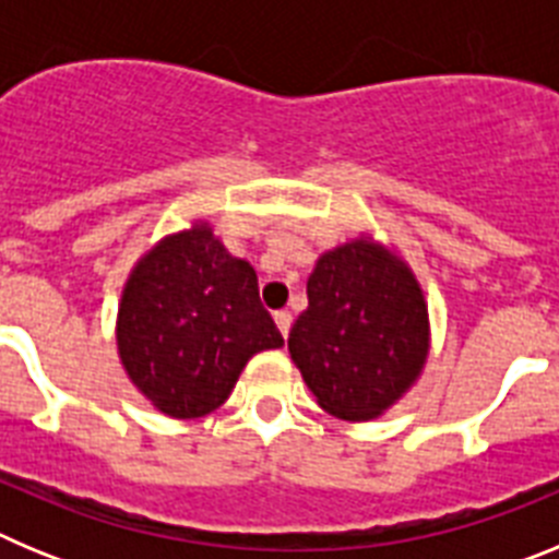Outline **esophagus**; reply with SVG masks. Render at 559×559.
Instances as JSON below:
<instances>
[{"label":"esophagus","instance_id":"34e87169","mask_svg":"<svg viewBox=\"0 0 559 559\" xmlns=\"http://www.w3.org/2000/svg\"><path fill=\"white\" fill-rule=\"evenodd\" d=\"M274 322H276V328H280V333H283V338H288L290 322H294V319H290L288 310H276V313H274Z\"/></svg>","mask_w":559,"mask_h":559}]
</instances>
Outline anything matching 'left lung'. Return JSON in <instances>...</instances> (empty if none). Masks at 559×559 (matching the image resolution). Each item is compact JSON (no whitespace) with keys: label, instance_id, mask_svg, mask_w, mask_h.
Returning <instances> with one entry per match:
<instances>
[{"label":"left lung","instance_id":"obj_1","mask_svg":"<svg viewBox=\"0 0 559 559\" xmlns=\"http://www.w3.org/2000/svg\"><path fill=\"white\" fill-rule=\"evenodd\" d=\"M288 349L319 406L341 419L386 412L428 355V310L412 271L353 240L322 254Z\"/></svg>","mask_w":559,"mask_h":559}]
</instances>
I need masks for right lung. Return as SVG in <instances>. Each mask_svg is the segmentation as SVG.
Returning <instances> with one entry per match:
<instances>
[{
	"label": "right lung",
	"mask_w": 559,
	"mask_h": 559,
	"mask_svg": "<svg viewBox=\"0 0 559 559\" xmlns=\"http://www.w3.org/2000/svg\"><path fill=\"white\" fill-rule=\"evenodd\" d=\"M133 386L170 417H204L235 389L246 360L283 347L257 274L210 226L165 237L133 269L117 322Z\"/></svg>",
	"instance_id": "obj_1"
}]
</instances>
